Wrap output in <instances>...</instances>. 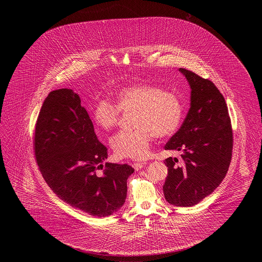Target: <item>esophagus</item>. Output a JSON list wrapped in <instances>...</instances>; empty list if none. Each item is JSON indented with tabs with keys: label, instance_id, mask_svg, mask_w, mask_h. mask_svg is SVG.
Instances as JSON below:
<instances>
[{
	"label": "esophagus",
	"instance_id": "1",
	"mask_svg": "<svg viewBox=\"0 0 262 262\" xmlns=\"http://www.w3.org/2000/svg\"><path fill=\"white\" fill-rule=\"evenodd\" d=\"M144 165H145V162H134V163H132V166L135 170L141 169Z\"/></svg>",
	"mask_w": 262,
	"mask_h": 262
}]
</instances>
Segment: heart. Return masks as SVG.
I'll list each match as a JSON object with an SVG mask.
<instances>
[{
    "label": "heart",
    "mask_w": 262,
    "mask_h": 262,
    "mask_svg": "<svg viewBox=\"0 0 262 262\" xmlns=\"http://www.w3.org/2000/svg\"><path fill=\"white\" fill-rule=\"evenodd\" d=\"M133 111L135 128L117 133L111 140L118 158H144L155 136L173 135L184 117V106L178 95L158 85L134 83L118 91L116 103L108 99L98 101L93 119L98 127L110 131L119 124L121 112Z\"/></svg>",
    "instance_id": "1"
}]
</instances>
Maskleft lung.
<instances>
[{
    "instance_id": "obj_1",
    "label": "left lung",
    "mask_w": 262,
    "mask_h": 262,
    "mask_svg": "<svg viewBox=\"0 0 262 262\" xmlns=\"http://www.w3.org/2000/svg\"><path fill=\"white\" fill-rule=\"evenodd\" d=\"M190 85V108L180 130L165 150L181 151V159L164 160L168 173L165 200L191 207L212 193L228 171L233 149V130L223 95L208 78L180 69Z\"/></svg>"
}]
</instances>
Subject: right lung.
<instances>
[{
  "label": "right lung",
  "mask_w": 262,
  "mask_h": 262,
  "mask_svg": "<svg viewBox=\"0 0 262 262\" xmlns=\"http://www.w3.org/2000/svg\"><path fill=\"white\" fill-rule=\"evenodd\" d=\"M33 148L43 179L67 204L95 217L110 216L124 205L127 179L134 168L109 162L103 165L108 149L98 140L73 90L52 91L44 100Z\"/></svg>",
  "instance_id": "obj_1"
}]
</instances>
